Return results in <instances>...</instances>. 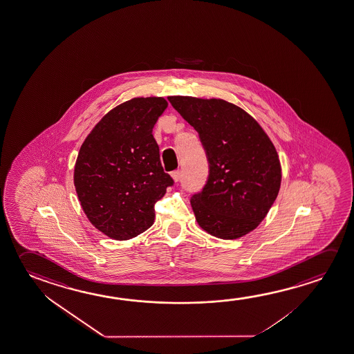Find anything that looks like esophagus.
<instances>
[{
	"instance_id": "obj_1",
	"label": "esophagus",
	"mask_w": 354,
	"mask_h": 354,
	"mask_svg": "<svg viewBox=\"0 0 354 354\" xmlns=\"http://www.w3.org/2000/svg\"><path fill=\"white\" fill-rule=\"evenodd\" d=\"M170 175H171V178H173L174 181H179L181 173H180V170H174V171H173Z\"/></svg>"
}]
</instances>
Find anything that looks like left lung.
<instances>
[{"instance_id": "obj_1", "label": "left lung", "mask_w": 354, "mask_h": 354, "mask_svg": "<svg viewBox=\"0 0 354 354\" xmlns=\"http://www.w3.org/2000/svg\"><path fill=\"white\" fill-rule=\"evenodd\" d=\"M168 99L198 132L208 159L206 185L191 197L197 223L221 239L250 233L281 187L282 169L272 141L251 115L223 99Z\"/></svg>"}]
</instances>
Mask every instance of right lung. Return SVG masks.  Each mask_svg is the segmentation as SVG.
Masks as SVG:
<instances>
[{"instance_id": "right-lung-1", "label": "right lung", "mask_w": 354, "mask_h": 354, "mask_svg": "<svg viewBox=\"0 0 354 354\" xmlns=\"http://www.w3.org/2000/svg\"><path fill=\"white\" fill-rule=\"evenodd\" d=\"M167 106L162 97L127 100L104 115L82 143L73 174L77 196L89 222L111 239L147 230L156 202L174 184L152 135Z\"/></svg>"}]
</instances>
